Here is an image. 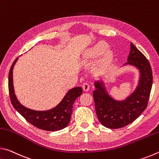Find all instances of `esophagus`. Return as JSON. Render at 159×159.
<instances>
[{
    "mask_svg": "<svg viewBox=\"0 0 159 159\" xmlns=\"http://www.w3.org/2000/svg\"><path fill=\"white\" fill-rule=\"evenodd\" d=\"M83 89L84 91H88L90 89V85L88 83H84L82 85Z\"/></svg>",
    "mask_w": 159,
    "mask_h": 159,
    "instance_id": "obj_1",
    "label": "esophagus"
}]
</instances>
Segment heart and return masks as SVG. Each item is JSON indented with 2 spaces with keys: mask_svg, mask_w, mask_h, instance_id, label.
Segmentation results:
<instances>
[{
  "mask_svg": "<svg viewBox=\"0 0 159 159\" xmlns=\"http://www.w3.org/2000/svg\"><path fill=\"white\" fill-rule=\"evenodd\" d=\"M107 46L106 44H104V43L99 44L95 48V49L93 50V52H91V55L93 56H97V55H100L102 52H103L104 51L107 49ZM111 55L110 53H109L107 56L105 60H104V61L103 65L106 66L108 64H109L110 61H111Z\"/></svg>",
  "mask_w": 159,
  "mask_h": 159,
  "instance_id": "obj_1",
  "label": "heart"
}]
</instances>
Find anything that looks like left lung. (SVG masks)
<instances>
[{"label":"left lung","instance_id":"obj_1","mask_svg":"<svg viewBox=\"0 0 159 159\" xmlns=\"http://www.w3.org/2000/svg\"><path fill=\"white\" fill-rule=\"evenodd\" d=\"M125 64L136 66L140 72L138 86L125 100H115L107 93L103 82L95 83L96 89L93 95L96 114L99 122L108 128H120L130 124L144 111L149 102L153 82L152 67L146 57L133 43Z\"/></svg>","mask_w":159,"mask_h":159}]
</instances>
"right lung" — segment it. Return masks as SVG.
<instances>
[{"label": "right lung", "instance_id": "right-lung-1", "mask_svg": "<svg viewBox=\"0 0 159 159\" xmlns=\"http://www.w3.org/2000/svg\"><path fill=\"white\" fill-rule=\"evenodd\" d=\"M17 59L16 58L10 67L8 77L9 95L13 107L29 123L41 130L57 131L66 128L71 119L74 102L82 94V88L76 87L69 90L60 103L48 111H39L26 108L17 100L13 87L12 70Z\"/></svg>", "mask_w": 159, "mask_h": 159}]
</instances>
